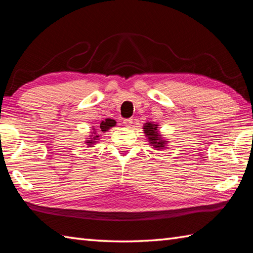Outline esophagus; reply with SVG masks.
Listing matches in <instances>:
<instances>
[{
  "instance_id": "1",
  "label": "esophagus",
  "mask_w": 253,
  "mask_h": 253,
  "mask_svg": "<svg viewBox=\"0 0 253 253\" xmlns=\"http://www.w3.org/2000/svg\"><path fill=\"white\" fill-rule=\"evenodd\" d=\"M132 120L131 118H126V120H124L123 121V124H124V126H126L127 128H130L131 126H132Z\"/></svg>"
}]
</instances>
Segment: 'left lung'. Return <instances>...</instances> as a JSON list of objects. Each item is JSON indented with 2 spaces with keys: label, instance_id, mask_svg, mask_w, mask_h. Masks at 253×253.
Returning <instances> with one entry per match:
<instances>
[{
  "label": "left lung",
  "instance_id": "obj_1",
  "mask_svg": "<svg viewBox=\"0 0 253 253\" xmlns=\"http://www.w3.org/2000/svg\"><path fill=\"white\" fill-rule=\"evenodd\" d=\"M143 131L148 137V140L150 141V144H151V146L157 148L158 150L165 148L166 141L161 138V135L158 131V125H155V124H152V123L144 124Z\"/></svg>",
  "mask_w": 253,
  "mask_h": 253
}]
</instances>
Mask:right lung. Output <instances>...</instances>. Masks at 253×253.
I'll return each instance as SVG.
<instances>
[{
	"instance_id": "1",
	"label": "right lung",
	"mask_w": 253,
	"mask_h": 253,
	"mask_svg": "<svg viewBox=\"0 0 253 253\" xmlns=\"http://www.w3.org/2000/svg\"><path fill=\"white\" fill-rule=\"evenodd\" d=\"M116 125V122L114 121V120H112V118H106L105 121H102L101 122V124H100V127H99V131L101 130L102 132H105V131H107L110 129L111 127H114ZM94 131H92V133L93 135H91V137L92 138H90L89 140H87L85 141V143L88 144V146H92V144H94V142H96L95 140H98V139L96 138H99V135H96L95 133V129H93Z\"/></svg>"
}]
</instances>
